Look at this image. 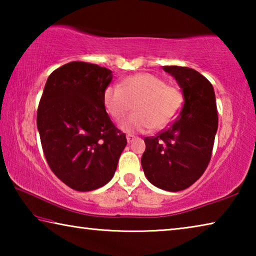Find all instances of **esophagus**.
<instances>
[{"label":"esophagus","instance_id":"esophagus-1","mask_svg":"<svg viewBox=\"0 0 256 256\" xmlns=\"http://www.w3.org/2000/svg\"><path fill=\"white\" fill-rule=\"evenodd\" d=\"M126 140H128V144H131L132 141L136 140V136H132V134H128V136H126Z\"/></svg>","mask_w":256,"mask_h":256}]
</instances>
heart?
<instances>
[{
  "label": "heart",
  "instance_id": "b5f03b06",
  "mask_svg": "<svg viewBox=\"0 0 256 256\" xmlns=\"http://www.w3.org/2000/svg\"><path fill=\"white\" fill-rule=\"evenodd\" d=\"M102 102L115 120H122L136 104V112L122 128L128 132H148L154 126H167L180 112L183 98L180 90L164 84L162 78L142 72L126 78L120 84L108 86Z\"/></svg>",
  "mask_w": 256,
  "mask_h": 256
}]
</instances>
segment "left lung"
Returning <instances> with one entry per match:
<instances>
[{
	"label": "left lung",
	"instance_id": "left-lung-1",
	"mask_svg": "<svg viewBox=\"0 0 256 256\" xmlns=\"http://www.w3.org/2000/svg\"><path fill=\"white\" fill-rule=\"evenodd\" d=\"M184 96L180 116L154 136H146L141 164L146 178L170 192L190 188L210 162L218 128L216 94L210 81L185 66H162Z\"/></svg>",
	"mask_w": 256,
	"mask_h": 256
}]
</instances>
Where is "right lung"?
I'll return each instance as SVG.
<instances>
[{
	"label": "right lung",
	"mask_w": 256,
	"mask_h": 256,
	"mask_svg": "<svg viewBox=\"0 0 256 256\" xmlns=\"http://www.w3.org/2000/svg\"><path fill=\"white\" fill-rule=\"evenodd\" d=\"M112 71L70 62L50 73L37 110V128L52 172L71 188L88 192L115 174L126 136L112 122L102 102Z\"/></svg>",
	"instance_id": "1"
}]
</instances>
